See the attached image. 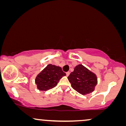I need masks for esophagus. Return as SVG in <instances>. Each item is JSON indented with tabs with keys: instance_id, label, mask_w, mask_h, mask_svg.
Returning a JSON list of instances; mask_svg holds the SVG:
<instances>
[{
	"instance_id": "esophagus-1",
	"label": "esophagus",
	"mask_w": 126,
	"mask_h": 126,
	"mask_svg": "<svg viewBox=\"0 0 126 126\" xmlns=\"http://www.w3.org/2000/svg\"><path fill=\"white\" fill-rule=\"evenodd\" d=\"M69 74H70V72H67L66 73V76H68L69 75Z\"/></svg>"
}]
</instances>
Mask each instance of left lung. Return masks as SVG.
<instances>
[{
    "label": "left lung",
    "instance_id": "1",
    "mask_svg": "<svg viewBox=\"0 0 126 126\" xmlns=\"http://www.w3.org/2000/svg\"><path fill=\"white\" fill-rule=\"evenodd\" d=\"M68 79L72 87L83 95L92 92L97 83L95 74L81 64L75 67Z\"/></svg>",
    "mask_w": 126,
    "mask_h": 126
}]
</instances>
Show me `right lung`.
I'll return each mask as SVG.
<instances>
[{
  "label": "right lung",
  "instance_id": "1",
  "mask_svg": "<svg viewBox=\"0 0 126 126\" xmlns=\"http://www.w3.org/2000/svg\"><path fill=\"white\" fill-rule=\"evenodd\" d=\"M66 76L62 68L49 64L37 75L35 80L37 88L40 91H47L56 87L60 79Z\"/></svg>",
  "mask_w": 126,
  "mask_h": 126
}]
</instances>
